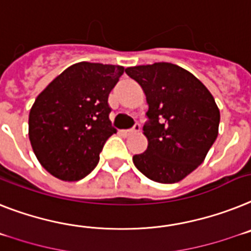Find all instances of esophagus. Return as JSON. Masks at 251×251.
I'll use <instances>...</instances> for the list:
<instances>
[{
    "label": "esophagus",
    "mask_w": 251,
    "mask_h": 251,
    "mask_svg": "<svg viewBox=\"0 0 251 251\" xmlns=\"http://www.w3.org/2000/svg\"><path fill=\"white\" fill-rule=\"evenodd\" d=\"M139 130H140V126L135 125L134 127H132V129H130V130H121V134L125 136H129V135H131V134H135V132H138Z\"/></svg>",
    "instance_id": "34e87169"
}]
</instances>
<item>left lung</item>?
Masks as SVG:
<instances>
[{"instance_id":"1","label":"left lung","mask_w":251,"mask_h":251,"mask_svg":"<svg viewBox=\"0 0 251 251\" xmlns=\"http://www.w3.org/2000/svg\"><path fill=\"white\" fill-rule=\"evenodd\" d=\"M125 73L142 86L149 106L143 129L148 148L132 162L155 182H178L203 163L216 142L221 119L216 100L201 80L177 65L155 62Z\"/></svg>"}]
</instances>
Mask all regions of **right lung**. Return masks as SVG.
<instances>
[{"label": "right lung", "instance_id": "add662e5", "mask_svg": "<svg viewBox=\"0 0 251 251\" xmlns=\"http://www.w3.org/2000/svg\"><path fill=\"white\" fill-rule=\"evenodd\" d=\"M124 66L77 62L54 77L29 112V140L46 171L62 181L81 180L100 162L109 121L108 96Z\"/></svg>", "mask_w": 251, "mask_h": 251}]
</instances>
